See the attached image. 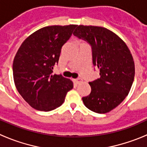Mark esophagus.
I'll list each match as a JSON object with an SVG mask.
<instances>
[{
	"mask_svg": "<svg viewBox=\"0 0 147 147\" xmlns=\"http://www.w3.org/2000/svg\"><path fill=\"white\" fill-rule=\"evenodd\" d=\"M82 82V79H81V78H79V79H76V80H74V82L76 83V84H80V82Z\"/></svg>",
	"mask_w": 147,
	"mask_h": 147,
	"instance_id": "1",
	"label": "esophagus"
}]
</instances>
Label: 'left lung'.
<instances>
[{
    "label": "left lung",
    "mask_w": 147,
    "mask_h": 147,
    "mask_svg": "<svg viewBox=\"0 0 147 147\" xmlns=\"http://www.w3.org/2000/svg\"><path fill=\"white\" fill-rule=\"evenodd\" d=\"M74 34L90 45L93 64L100 78L90 82L91 92L83 97L85 107L106 113L120 105L132 87L135 63L125 42L110 30L101 26H78Z\"/></svg>",
    "instance_id": "obj_1"
}]
</instances>
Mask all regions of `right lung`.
I'll list each match as a JSON object with an SVG mask.
<instances>
[{"instance_id": "add662e5", "label": "right lung", "mask_w": 147, "mask_h": 147, "mask_svg": "<svg viewBox=\"0 0 147 147\" xmlns=\"http://www.w3.org/2000/svg\"><path fill=\"white\" fill-rule=\"evenodd\" d=\"M76 25L50 26L27 37L13 62V77L18 91L36 110L51 111L64 102L73 82L61 74H52L61 49Z\"/></svg>"}]
</instances>
